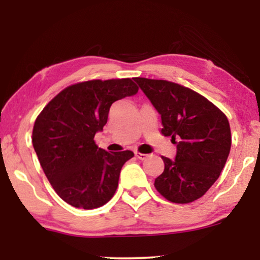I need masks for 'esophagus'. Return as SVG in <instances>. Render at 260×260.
I'll use <instances>...</instances> for the list:
<instances>
[{
  "label": "esophagus",
  "mask_w": 260,
  "mask_h": 260,
  "mask_svg": "<svg viewBox=\"0 0 260 260\" xmlns=\"http://www.w3.org/2000/svg\"><path fill=\"white\" fill-rule=\"evenodd\" d=\"M135 156H136L137 158L142 159V161H143V159H147L148 158V155L147 154H142V152H138V151L135 152Z\"/></svg>",
  "instance_id": "34e87169"
}]
</instances>
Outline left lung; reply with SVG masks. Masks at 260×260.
<instances>
[{
	"label": "left lung",
	"instance_id": "8db88e82",
	"mask_svg": "<svg viewBox=\"0 0 260 260\" xmlns=\"http://www.w3.org/2000/svg\"><path fill=\"white\" fill-rule=\"evenodd\" d=\"M135 81L161 115V134L172 137L177 149L173 161L162 156L165 170L155 179V188L175 204L198 200L218 180L229 157V119L207 98L182 85L140 77Z\"/></svg>",
	"mask_w": 260,
	"mask_h": 260
}]
</instances>
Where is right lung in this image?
Returning <instances> with one entry per match:
<instances>
[{"label":"right lung","mask_w":260,"mask_h":260,"mask_svg":"<svg viewBox=\"0 0 260 260\" xmlns=\"http://www.w3.org/2000/svg\"><path fill=\"white\" fill-rule=\"evenodd\" d=\"M137 91L130 78L81 81L59 92L37 117L34 150L53 189L69 205L93 209L115 195L120 169L134 152H109L93 138L112 103Z\"/></svg>","instance_id":"obj_1"}]
</instances>
